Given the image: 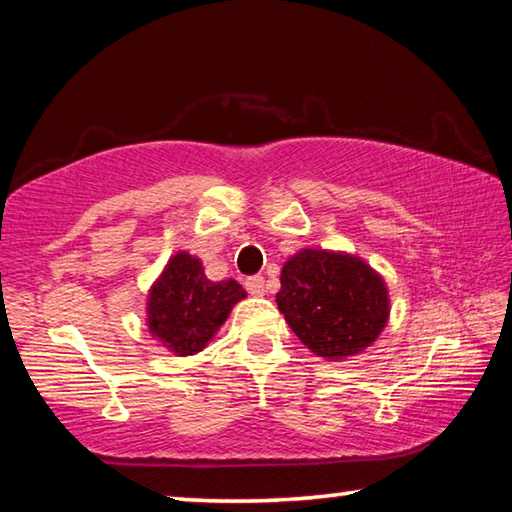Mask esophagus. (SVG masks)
<instances>
[{
	"label": "esophagus",
	"mask_w": 512,
	"mask_h": 512,
	"mask_svg": "<svg viewBox=\"0 0 512 512\" xmlns=\"http://www.w3.org/2000/svg\"><path fill=\"white\" fill-rule=\"evenodd\" d=\"M244 284H246L250 296H264L266 293V280L262 275H250V277H246Z\"/></svg>",
	"instance_id": "1"
}]
</instances>
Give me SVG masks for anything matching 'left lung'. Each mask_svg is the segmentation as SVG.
Returning <instances> with one entry per match:
<instances>
[{"instance_id": "left-lung-1", "label": "left lung", "mask_w": 512, "mask_h": 512, "mask_svg": "<svg viewBox=\"0 0 512 512\" xmlns=\"http://www.w3.org/2000/svg\"><path fill=\"white\" fill-rule=\"evenodd\" d=\"M277 309L318 357L339 361L377 341L388 320V289L359 257L305 248L282 266Z\"/></svg>"}]
</instances>
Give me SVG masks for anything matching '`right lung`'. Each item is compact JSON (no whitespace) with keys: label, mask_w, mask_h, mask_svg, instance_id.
Listing matches in <instances>:
<instances>
[{"label":"right lung","mask_w":512,"mask_h":512,"mask_svg":"<svg viewBox=\"0 0 512 512\" xmlns=\"http://www.w3.org/2000/svg\"><path fill=\"white\" fill-rule=\"evenodd\" d=\"M246 298L235 280L212 282L201 259L178 253L169 259L149 293V329L164 348L178 357L201 352L225 318Z\"/></svg>","instance_id":"add662e5"}]
</instances>
